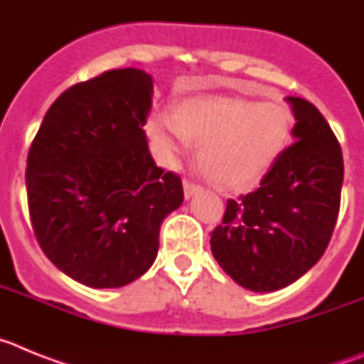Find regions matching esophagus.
<instances>
[{
    "label": "esophagus",
    "instance_id": "esophagus-1",
    "mask_svg": "<svg viewBox=\"0 0 364 364\" xmlns=\"http://www.w3.org/2000/svg\"><path fill=\"white\" fill-rule=\"evenodd\" d=\"M200 186L198 184H193V182H189V180H186L184 182V197L186 200H189V198L193 197V195H197L198 191H200Z\"/></svg>",
    "mask_w": 364,
    "mask_h": 364
}]
</instances>
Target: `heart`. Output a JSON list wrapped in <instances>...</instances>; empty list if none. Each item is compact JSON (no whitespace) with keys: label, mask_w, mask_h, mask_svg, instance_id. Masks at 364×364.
Wrapping results in <instances>:
<instances>
[{"label":"heart","mask_w":364,"mask_h":364,"mask_svg":"<svg viewBox=\"0 0 364 364\" xmlns=\"http://www.w3.org/2000/svg\"><path fill=\"white\" fill-rule=\"evenodd\" d=\"M147 134L166 162L200 146L198 164L222 189L257 184L291 144L294 109L286 102H257L233 96H189L173 105V118L153 112Z\"/></svg>","instance_id":"obj_1"}]
</instances>
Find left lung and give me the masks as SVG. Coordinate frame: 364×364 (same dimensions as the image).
Returning <instances> with one entry per match:
<instances>
[{"mask_svg":"<svg viewBox=\"0 0 364 364\" xmlns=\"http://www.w3.org/2000/svg\"><path fill=\"white\" fill-rule=\"evenodd\" d=\"M294 140L255 191L230 198L211 231L218 266L246 290L277 291L301 279L332 239L343 188V153L319 109L288 96Z\"/></svg>","mask_w":364,"mask_h":364,"instance_id":"left-lung-1","label":"left lung"}]
</instances>
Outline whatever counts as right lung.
Listing matches in <instances>:
<instances>
[{"mask_svg": "<svg viewBox=\"0 0 364 364\" xmlns=\"http://www.w3.org/2000/svg\"><path fill=\"white\" fill-rule=\"evenodd\" d=\"M151 96V74L133 67L76 83L50 105L28 151L34 235L58 269L89 288L142 277L164 218L184 200L180 176L147 147Z\"/></svg>", "mask_w": 364, "mask_h": 364, "instance_id": "right-lung-1", "label": "right lung"}]
</instances>
